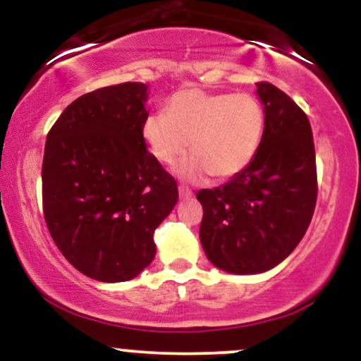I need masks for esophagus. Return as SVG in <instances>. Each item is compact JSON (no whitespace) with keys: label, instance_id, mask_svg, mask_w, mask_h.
<instances>
[{"label":"esophagus","instance_id":"34e87169","mask_svg":"<svg viewBox=\"0 0 361 361\" xmlns=\"http://www.w3.org/2000/svg\"><path fill=\"white\" fill-rule=\"evenodd\" d=\"M178 193H180L181 200H188V198L193 197V193L190 192L188 188H185V186H180V188H178Z\"/></svg>","mask_w":361,"mask_h":361}]
</instances>
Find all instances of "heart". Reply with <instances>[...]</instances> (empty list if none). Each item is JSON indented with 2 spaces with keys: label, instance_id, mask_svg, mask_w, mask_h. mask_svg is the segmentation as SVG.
<instances>
[{
  "label": "heart",
  "instance_id": "heart-1",
  "mask_svg": "<svg viewBox=\"0 0 361 361\" xmlns=\"http://www.w3.org/2000/svg\"><path fill=\"white\" fill-rule=\"evenodd\" d=\"M263 130L264 111L255 97L198 88L180 90L166 114L149 115L142 123V137L161 164L171 166L190 146L193 154L176 168L186 181L241 173L258 152Z\"/></svg>",
  "mask_w": 361,
  "mask_h": 361
}]
</instances>
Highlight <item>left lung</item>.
I'll use <instances>...</instances> for the list:
<instances>
[{
    "instance_id": "obj_1",
    "label": "left lung",
    "mask_w": 361,
    "mask_h": 361,
    "mask_svg": "<svg viewBox=\"0 0 361 361\" xmlns=\"http://www.w3.org/2000/svg\"><path fill=\"white\" fill-rule=\"evenodd\" d=\"M264 111L259 149L226 185L200 190V243L219 270L256 275L280 264L307 231L317 198L307 115L270 82L256 85Z\"/></svg>"
}]
</instances>
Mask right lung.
<instances>
[{
	"label": "right lung",
	"mask_w": 361,
	"mask_h": 361,
	"mask_svg": "<svg viewBox=\"0 0 361 361\" xmlns=\"http://www.w3.org/2000/svg\"><path fill=\"white\" fill-rule=\"evenodd\" d=\"M144 82L106 86L74 100L47 135L44 217L54 243L82 275L135 279L156 256L154 231L178 186L147 151Z\"/></svg>",
	"instance_id": "add662e5"
}]
</instances>
